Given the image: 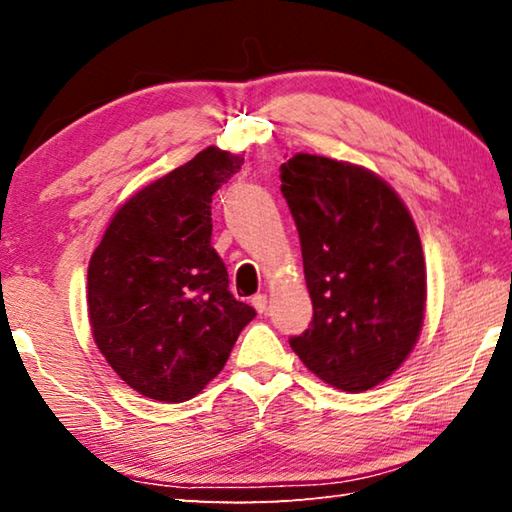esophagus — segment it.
Wrapping results in <instances>:
<instances>
[{
  "label": "esophagus",
  "instance_id": "34e87169",
  "mask_svg": "<svg viewBox=\"0 0 512 512\" xmlns=\"http://www.w3.org/2000/svg\"><path fill=\"white\" fill-rule=\"evenodd\" d=\"M250 305L255 307L257 314H264V311H266V305H268V298L264 296V293H257V296L250 298Z\"/></svg>",
  "mask_w": 512,
  "mask_h": 512
}]
</instances>
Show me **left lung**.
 I'll list each match as a JSON object with an SVG mask.
<instances>
[{
	"label": "left lung",
	"instance_id": "8db88e82",
	"mask_svg": "<svg viewBox=\"0 0 512 512\" xmlns=\"http://www.w3.org/2000/svg\"><path fill=\"white\" fill-rule=\"evenodd\" d=\"M314 320L289 341L325 384L361 393L386 381L420 339L427 266L409 207L375 171L325 155L282 164Z\"/></svg>",
	"mask_w": 512,
	"mask_h": 512
}]
</instances>
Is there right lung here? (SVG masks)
<instances>
[{"label":"right lung","instance_id":"obj_1","mask_svg":"<svg viewBox=\"0 0 512 512\" xmlns=\"http://www.w3.org/2000/svg\"><path fill=\"white\" fill-rule=\"evenodd\" d=\"M241 164V153L207 146L126 198L90 257L94 343L151 400L196 397L255 318L228 291V271L212 248V196Z\"/></svg>","mask_w":512,"mask_h":512}]
</instances>
